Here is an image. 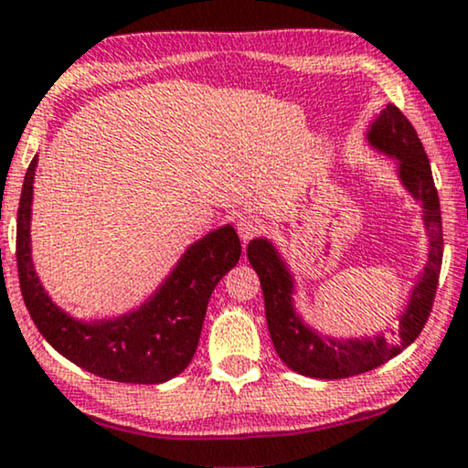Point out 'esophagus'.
I'll use <instances>...</instances> for the list:
<instances>
[{
	"label": "esophagus",
	"instance_id": "esophagus-1",
	"mask_svg": "<svg viewBox=\"0 0 468 468\" xmlns=\"http://www.w3.org/2000/svg\"><path fill=\"white\" fill-rule=\"evenodd\" d=\"M261 229H263V224H261L259 218L254 216H241L238 220V233L244 241H250L252 238H257Z\"/></svg>",
	"mask_w": 468,
	"mask_h": 468
}]
</instances>
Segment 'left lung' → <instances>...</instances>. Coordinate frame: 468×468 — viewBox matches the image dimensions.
I'll return each instance as SVG.
<instances>
[{"mask_svg":"<svg viewBox=\"0 0 468 468\" xmlns=\"http://www.w3.org/2000/svg\"><path fill=\"white\" fill-rule=\"evenodd\" d=\"M368 139L381 152L396 155L400 177L417 201L423 203V220L430 233V257L423 276L415 284L407 313L400 316L398 332L391 338L377 335L364 340H325L299 321L291 306V276L273 246L265 239L248 244V261L259 273L265 297V316L278 357L291 370L313 378H346L375 370L402 353L421 334L434 295H437L441 263H443V222H441L439 192L432 179L430 160L413 123L396 104H388L372 122Z\"/></svg>","mask_w":468,"mask_h":468,"instance_id":"8db88e82","label":"left lung"}]
</instances>
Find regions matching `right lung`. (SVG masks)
Returning a JSON list of instances; mask_svg holds the SVG:
<instances>
[{
    "label": "right lung",
    "mask_w": 468,
    "mask_h": 468,
    "mask_svg": "<svg viewBox=\"0 0 468 468\" xmlns=\"http://www.w3.org/2000/svg\"><path fill=\"white\" fill-rule=\"evenodd\" d=\"M31 160L16 214V267L23 302L38 332L55 351L91 375L120 383L155 385L186 370L195 357L211 291L239 261L235 229L214 230L197 241L152 302L117 321L87 325L66 316L42 289L29 254Z\"/></svg>",
    "instance_id": "add662e5"
}]
</instances>
